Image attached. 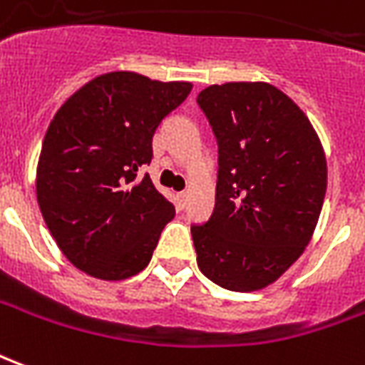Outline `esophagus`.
Listing matches in <instances>:
<instances>
[{"label": "esophagus", "instance_id": "obj_1", "mask_svg": "<svg viewBox=\"0 0 365 365\" xmlns=\"http://www.w3.org/2000/svg\"><path fill=\"white\" fill-rule=\"evenodd\" d=\"M177 202H178V208H185L188 202V192H178Z\"/></svg>", "mask_w": 365, "mask_h": 365}]
</instances>
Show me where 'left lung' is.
I'll return each mask as SVG.
<instances>
[{
	"label": "left lung",
	"instance_id": "left-lung-1",
	"mask_svg": "<svg viewBox=\"0 0 365 365\" xmlns=\"http://www.w3.org/2000/svg\"><path fill=\"white\" fill-rule=\"evenodd\" d=\"M196 102L220 147L212 218L190 230L198 267L228 291H259L311 242L327 155L304 112L267 82L212 84Z\"/></svg>",
	"mask_w": 365,
	"mask_h": 365
}]
</instances>
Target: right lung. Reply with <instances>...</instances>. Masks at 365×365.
Listing matches in <instances>:
<instances>
[{
    "mask_svg": "<svg viewBox=\"0 0 365 365\" xmlns=\"http://www.w3.org/2000/svg\"><path fill=\"white\" fill-rule=\"evenodd\" d=\"M190 90V82L106 72L54 113L38 155L37 202L76 269L123 281L149 265L175 206L137 173L151 163L155 129Z\"/></svg>",
    "mask_w": 365,
    "mask_h": 365,
    "instance_id": "right-lung-1",
    "label": "right lung"
}]
</instances>
